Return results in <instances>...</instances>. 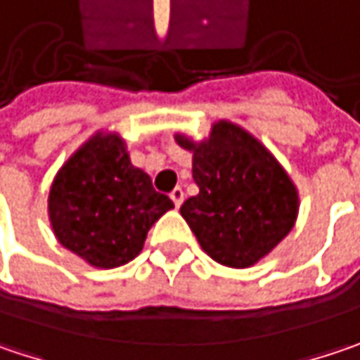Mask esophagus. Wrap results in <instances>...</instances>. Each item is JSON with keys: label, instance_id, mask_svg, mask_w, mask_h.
I'll list each match as a JSON object with an SVG mask.
<instances>
[{"label": "esophagus", "instance_id": "obj_1", "mask_svg": "<svg viewBox=\"0 0 360 360\" xmlns=\"http://www.w3.org/2000/svg\"><path fill=\"white\" fill-rule=\"evenodd\" d=\"M171 200L175 203V207H181V203L185 200V193H183V189L181 187H175L173 191H171Z\"/></svg>", "mask_w": 360, "mask_h": 360}]
</instances>
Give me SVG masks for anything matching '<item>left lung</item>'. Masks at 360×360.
Instances as JSON below:
<instances>
[{
  "instance_id": "left-lung-1",
  "label": "left lung",
  "mask_w": 360,
  "mask_h": 360,
  "mask_svg": "<svg viewBox=\"0 0 360 360\" xmlns=\"http://www.w3.org/2000/svg\"><path fill=\"white\" fill-rule=\"evenodd\" d=\"M193 153L200 193L181 205L200 246L224 266L248 269L264 259L295 226L300 195L287 171L250 132L228 120L214 122L195 142L175 134Z\"/></svg>"
}]
</instances>
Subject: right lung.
<instances>
[{
  "instance_id": "add662e5",
  "label": "right lung",
  "mask_w": 360,
  "mask_h": 360,
  "mask_svg": "<svg viewBox=\"0 0 360 360\" xmlns=\"http://www.w3.org/2000/svg\"><path fill=\"white\" fill-rule=\"evenodd\" d=\"M173 207L130 162L117 132H97L58 169L49 193L56 240L96 269L136 259L153 224Z\"/></svg>"
}]
</instances>
